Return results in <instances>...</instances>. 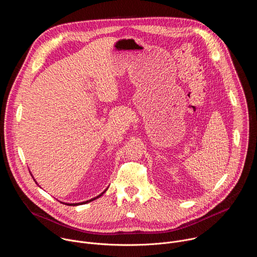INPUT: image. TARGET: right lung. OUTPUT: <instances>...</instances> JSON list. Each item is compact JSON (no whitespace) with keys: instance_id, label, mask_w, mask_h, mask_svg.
<instances>
[{"instance_id":"right-lung-1","label":"right lung","mask_w":257,"mask_h":257,"mask_svg":"<svg viewBox=\"0 0 257 257\" xmlns=\"http://www.w3.org/2000/svg\"><path fill=\"white\" fill-rule=\"evenodd\" d=\"M32 176V175H31ZM33 178V177H32ZM35 181V180H34ZM35 183H36V181H35ZM36 184H38V183H36ZM106 191V189L102 192V193H100L98 196H96V197H94V198H91V199H89V200H86V201H83V202H79V203H66L67 205H72V206H76V205H81V204H85V203H88V202H90V201H92V200H94V199H96V198H98V197H100L104 192Z\"/></svg>"}]
</instances>
